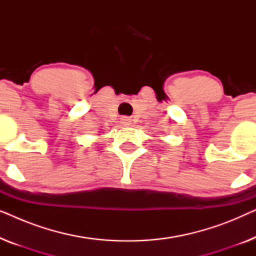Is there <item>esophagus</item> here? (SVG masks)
<instances>
[{
	"label": "esophagus",
	"instance_id": "esophagus-1",
	"mask_svg": "<svg viewBox=\"0 0 256 256\" xmlns=\"http://www.w3.org/2000/svg\"><path fill=\"white\" fill-rule=\"evenodd\" d=\"M129 122H130V121H129V118H124V124H129Z\"/></svg>",
	"mask_w": 256,
	"mask_h": 256
}]
</instances>
